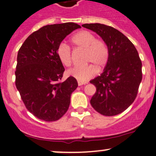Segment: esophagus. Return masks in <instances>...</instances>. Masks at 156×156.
<instances>
[{
	"mask_svg": "<svg viewBox=\"0 0 156 156\" xmlns=\"http://www.w3.org/2000/svg\"><path fill=\"white\" fill-rule=\"evenodd\" d=\"M86 82H81V81H78V86H81L83 84H86Z\"/></svg>",
	"mask_w": 156,
	"mask_h": 156,
	"instance_id": "esophagus-1",
	"label": "esophagus"
}]
</instances>
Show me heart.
I'll use <instances>...</instances> for the list:
<instances>
[{
    "label": "heart",
    "instance_id": "heart-1",
    "mask_svg": "<svg viewBox=\"0 0 156 156\" xmlns=\"http://www.w3.org/2000/svg\"><path fill=\"white\" fill-rule=\"evenodd\" d=\"M71 42L78 48L85 49L84 60L87 64L76 66L68 70L67 74L78 81L86 82L96 74L97 68L101 71L109 61V49L106 43L87 30H81L75 33L71 38ZM57 55L64 66H70L73 63L71 49L65 44H61L57 48Z\"/></svg>",
    "mask_w": 156,
    "mask_h": 156
}]
</instances>
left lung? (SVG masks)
Wrapping results in <instances>:
<instances>
[{
	"label": "left lung",
	"instance_id": "1",
	"mask_svg": "<svg viewBox=\"0 0 156 156\" xmlns=\"http://www.w3.org/2000/svg\"><path fill=\"white\" fill-rule=\"evenodd\" d=\"M82 27L96 32L109 49V61L100 76L90 83L96 87L90 104L105 116L124 112L135 101L142 80V63L136 48L120 31L101 23Z\"/></svg>",
	"mask_w": 156,
	"mask_h": 156
}]
</instances>
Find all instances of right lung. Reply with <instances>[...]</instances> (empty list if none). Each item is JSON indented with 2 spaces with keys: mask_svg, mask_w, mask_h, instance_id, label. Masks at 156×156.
I'll use <instances>...</instances> for the list:
<instances>
[{
  "mask_svg": "<svg viewBox=\"0 0 156 156\" xmlns=\"http://www.w3.org/2000/svg\"><path fill=\"white\" fill-rule=\"evenodd\" d=\"M78 28L81 26L75 23L44 26L31 34L18 50L15 86L26 108L38 119L55 121L68 110L78 82L71 76L61 81L65 69L57 48Z\"/></svg>",
  "mask_w": 156,
  "mask_h": 156,
  "instance_id": "add662e5",
  "label": "right lung"
}]
</instances>
